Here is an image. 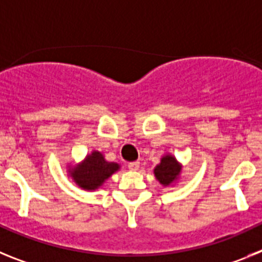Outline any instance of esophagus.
<instances>
[{
    "instance_id": "1",
    "label": "esophagus",
    "mask_w": 262,
    "mask_h": 262,
    "mask_svg": "<svg viewBox=\"0 0 262 262\" xmlns=\"http://www.w3.org/2000/svg\"><path fill=\"white\" fill-rule=\"evenodd\" d=\"M139 166H140V163H139V161H134V163L128 164L129 170H138Z\"/></svg>"
}]
</instances>
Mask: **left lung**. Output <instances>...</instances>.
I'll list each match as a JSON object with an SVG mask.
<instances>
[{
  "label": "left lung",
  "instance_id": "obj_1",
  "mask_svg": "<svg viewBox=\"0 0 262 262\" xmlns=\"http://www.w3.org/2000/svg\"><path fill=\"white\" fill-rule=\"evenodd\" d=\"M182 165L178 163L173 155L168 154L161 157L160 164H157L156 168L154 169V174L157 181L163 186H170L178 181V178L181 176Z\"/></svg>",
  "mask_w": 262,
  "mask_h": 262
}]
</instances>
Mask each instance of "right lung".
Segmentation results:
<instances>
[{
    "mask_svg": "<svg viewBox=\"0 0 262 262\" xmlns=\"http://www.w3.org/2000/svg\"><path fill=\"white\" fill-rule=\"evenodd\" d=\"M119 169V164L107 161L101 152L93 151L80 164L68 165V176L80 189L92 191L102 186Z\"/></svg>",
    "mask_w": 262,
    "mask_h": 262,
    "instance_id": "right-lung-1",
    "label": "right lung"
}]
</instances>
